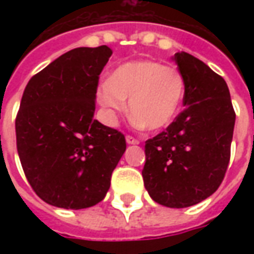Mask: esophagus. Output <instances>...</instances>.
I'll return each instance as SVG.
<instances>
[{"mask_svg":"<svg viewBox=\"0 0 254 254\" xmlns=\"http://www.w3.org/2000/svg\"><path fill=\"white\" fill-rule=\"evenodd\" d=\"M127 144H138L140 141H138L137 138L133 137V136H127Z\"/></svg>","mask_w":254,"mask_h":254,"instance_id":"esophagus-1","label":"esophagus"}]
</instances>
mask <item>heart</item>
I'll list each match as a JSON object with an SVG mask.
<instances>
[{"instance_id": "1", "label": "heart", "mask_w": 254, "mask_h": 254, "mask_svg": "<svg viewBox=\"0 0 254 254\" xmlns=\"http://www.w3.org/2000/svg\"><path fill=\"white\" fill-rule=\"evenodd\" d=\"M185 77L177 67L151 60L122 64L100 84L98 100L114 122L127 109L137 127L159 130L174 121L185 96Z\"/></svg>"}]
</instances>
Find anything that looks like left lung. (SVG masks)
<instances>
[{
    "label": "left lung",
    "instance_id": "left-lung-1",
    "mask_svg": "<svg viewBox=\"0 0 254 254\" xmlns=\"http://www.w3.org/2000/svg\"><path fill=\"white\" fill-rule=\"evenodd\" d=\"M173 60L187 83L185 109L145 141L143 180L154 201L185 208L205 200L223 181L235 113L223 77L185 52Z\"/></svg>",
    "mask_w": 254,
    "mask_h": 254
}]
</instances>
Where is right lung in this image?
Listing matches in <instances>:
<instances>
[{
	"label": "right lung",
	"mask_w": 254,
	"mask_h": 254,
	"mask_svg": "<svg viewBox=\"0 0 254 254\" xmlns=\"http://www.w3.org/2000/svg\"><path fill=\"white\" fill-rule=\"evenodd\" d=\"M110 47H77L32 76L16 117V144L34 191L50 205L92 207L105 198L125 136L94 120Z\"/></svg>",
	"instance_id": "obj_1"
}]
</instances>
